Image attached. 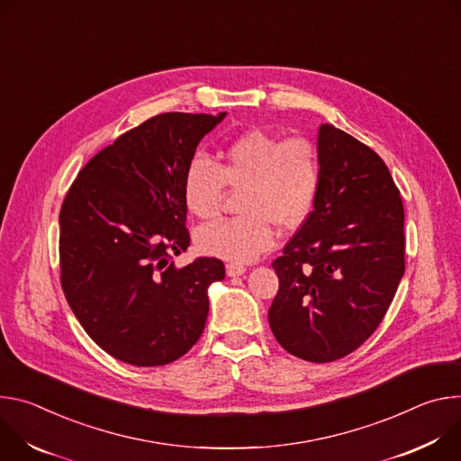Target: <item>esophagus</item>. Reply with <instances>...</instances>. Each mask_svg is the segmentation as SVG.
Returning a JSON list of instances; mask_svg holds the SVG:
<instances>
[{
  "label": "esophagus",
  "instance_id": "obj_1",
  "mask_svg": "<svg viewBox=\"0 0 461 461\" xmlns=\"http://www.w3.org/2000/svg\"><path fill=\"white\" fill-rule=\"evenodd\" d=\"M245 271L247 269L243 266H240V264H227V276H230V278L241 276Z\"/></svg>",
  "mask_w": 461,
  "mask_h": 461
}]
</instances>
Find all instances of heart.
Instances as JSON below:
<instances>
[{
  "label": "heart",
  "mask_w": 461,
  "mask_h": 461,
  "mask_svg": "<svg viewBox=\"0 0 461 461\" xmlns=\"http://www.w3.org/2000/svg\"><path fill=\"white\" fill-rule=\"evenodd\" d=\"M319 185L317 153L303 139L250 130L225 148L220 167L197 153L183 174V201L194 218H216L225 186L243 188V216L201 227L197 249L238 264L257 260L276 243L273 223L293 229L310 216Z\"/></svg>",
  "instance_id": "heart-1"
}]
</instances>
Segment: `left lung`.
<instances>
[{
    "label": "left lung",
    "instance_id": "obj_1",
    "mask_svg": "<svg viewBox=\"0 0 461 461\" xmlns=\"http://www.w3.org/2000/svg\"><path fill=\"white\" fill-rule=\"evenodd\" d=\"M313 211L273 262L280 287L269 326L280 346L331 363L381 324L404 275V211L384 161L346 131L321 124Z\"/></svg>",
    "mask_w": 461,
    "mask_h": 461
}]
</instances>
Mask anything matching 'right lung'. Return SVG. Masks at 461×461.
<instances>
[{"instance_id": "right-lung-1", "label": "right lung", "mask_w": 461, "mask_h": 461, "mask_svg": "<svg viewBox=\"0 0 461 461\" xmlns=\"http://www.w3.org/2000/svg\"><path fill=\"white\" fill-rule=\"evenodd\" d=\"M225 112L161 113L78 172L60 211V280L86 333L115 359L163 366L201 337L216 258L177 267L190 243L183 174Z\"/></svg>"}]
</instances>
